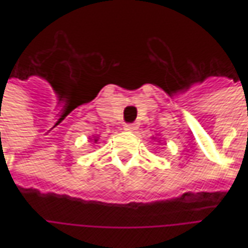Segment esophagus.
<instances>
[{
  "mask_svg": "<svg viewBox=\"0 0 248 248\" xmlns=\"http://www.w3.org/2000/svg\"><path fill=\"white\" fill-rule=\"evenodd\" d=\"M124 129H125V131H135V129H137V125H135V124H125V125H124Z\"/></svg>",
  "mask_w": 248,
  "mask_h": 248,
  "instance_id": "1",
  "label": "esophagus"
}]
</instances>
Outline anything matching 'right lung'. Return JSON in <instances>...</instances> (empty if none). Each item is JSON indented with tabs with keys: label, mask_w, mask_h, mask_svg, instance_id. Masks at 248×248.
<instances>
[{
	"label": "right lung",
	"mask_w": 248,
	"mask_h": 248,
	"mask_svg": "<svg viewBox=\"0 0 248 248\" xmlns=\"http://www.w3.org/2000/svg\"><path fill=\"white\" fill-rule=\"evenodd\" d=\"M95 142H98V139H95Z\"/></svg>",
	"instance_id": "1"
}]
</instances>
